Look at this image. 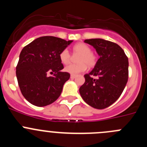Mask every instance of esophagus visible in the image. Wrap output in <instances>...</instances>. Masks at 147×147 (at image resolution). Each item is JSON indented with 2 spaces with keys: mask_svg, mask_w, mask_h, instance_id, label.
I'll return each mask as SVG.
<instances>
[{
  "mask_svg": "<svg viewBox=\"0 0 147 147\" xmlns=\"http://www.w3.org/2000/svg\"><path fill=\"white\" fill-rule=\"evenodd\" d=\"M76 77V75H71V79H75Z\"/></svg>",
  "mask_w": 147,
  "mask_h": 147,
  "instance_id": "esophagus-1",
  "label": "esophagus"
}]
</instances>
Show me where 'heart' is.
I'll return each mask as SVG.
<instances>
[{
    "label": "heart",
    "instance_id": "1",
    "mask_svg": "<svg viewBox=\"0 0 147 147\" xmlns=\"http://www.w3.org/2000/svg\"><path fill=\"white\" fill-rule=\"evenodd\" d=\"M73 52L74 54H80L77 59L78 64H71L65 67V71L71 74L76 75L86 71L88 66L92 67L96 63V57L92 53L91 49L85 43H77L73 46ZM62 64H69L71 56L67 49H63L59 55Z\"/></svg>",
    "mask_w": 147,
    "mask_h": 147
}]
</instances>
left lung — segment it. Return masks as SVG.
Listing matches in <instances>:
<instances>
[{
    "instance_id": "8db88e82",
    "label": "left lung",
    "mask_w": 147,
    "mask_h": 147,
    "mask_svg": "<svg viewBox=\"0 0 147 147\" xmlns=\"http://www.w3.org/2000/svg\"><path fill=\"white\" fill-rule=\"evenodd\" d=\"M85 42L93 45L100 58L92 71L85 75L80 95L90 106L99 110L107 108L116 102L127 85L128 57L118 44L108 40L89 39Z\"/></svg>"
}]
</instances>
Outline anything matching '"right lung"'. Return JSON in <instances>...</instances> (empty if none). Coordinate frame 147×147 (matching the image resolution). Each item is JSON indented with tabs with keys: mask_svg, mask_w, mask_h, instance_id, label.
I'll return each mask as SVG.
<instances>
[{
	"mask_svg": "<svg viewBox=\"0 0 147 147\" xmlns=\"http://www.w3.org/2000/svg\"><path fill=\"white\" fill-rule=\"evenodd\" d=\"M72 40L52 36L36 39L22 49L16 67L18 85L24 98L37 107L51 105L62 93L70 74L62 72L64 66L59 53ZM49 74H54L49 77Z\"/></svg>",
	"mask_w": 147,
	"mask_h": 147,
	"instance_id": "1",
	"label": "right lung"
}]
</instances>
